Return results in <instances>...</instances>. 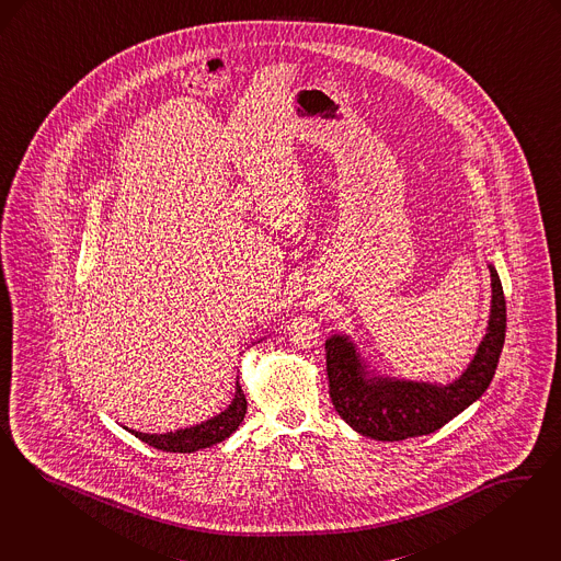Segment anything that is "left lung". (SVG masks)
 <instances>
[{"label":"left lung","mask_w":561,"mask_h":561,"mask_svg":"<svg viewBox=\"0 0 561 561\" xmlns=\"http://www.w3.org/2000/svg\"><path fill=\"white\" fill-rule=\"evenodd\" d=\"M489 270L493 282L489 334L470 367L453 383L367 378L348 337L332 336L325 342L330 397L348 426L374 440H404L436 432L484 394L493 381L507 325L503 286L493 265Z\"/></svg>","instance_id":"left-lung-1"}]
</instances>
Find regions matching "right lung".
Segmentation results:
<instances>
[{
	"label": "right lung",
	"mask_w": 561,
	"mask_h": 561,
	"mask_svg": "<svg viewBox=\"0 0 561 561\" xmlns=\"http://www.w3.org/2000/svg\"><path fill=\"white\" fill-rule=\"evenodd\" d=\"M247 397L242 392V386L236 381V397L231 404L225 409L224 413L215 415L213 420L204 422L201 426L185 427V430L169 432V434H144V432H135V430H129V432L135 434V438H139L141 443L167 450V453H194V450L213 447L225 438H229L242 424V420L247 415Z\"/></svg>",
	"instance_id": "add662e5"
}]
</instances>
